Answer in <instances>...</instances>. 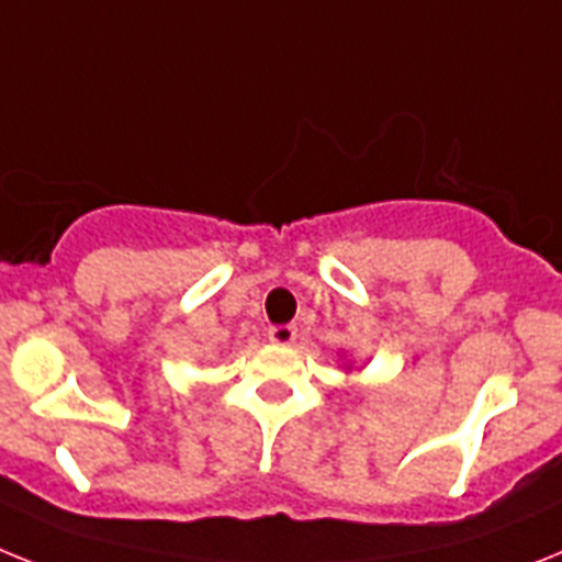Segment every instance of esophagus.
<instances>
[{
  "instance_id": "esophagus-1",
  "label": "esophagus",
  "mask_w": 562,
  "mask_h": 562,
  "mask_svg": "<svg viewBox=\"0 0 562 562\" xmlns=\"http://www.w3.org/2000/svg\"><path fill=\"white\" fill-rule=\"evenodd\" d=\"M268 339H271L273 346H291L296 339V328L294 325H271L268 328Z\"/></svg>"
}]
</instances>
